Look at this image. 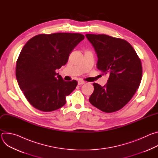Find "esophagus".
<instances>
[{
  "label": "esophagus",
  "instance_id": "34e87169",
  "mask_svg": "<svg viewBox=\"0 0 158 158\" xmlns=\"http://www.w3.org/2000/svg\"><path fill=\"white\" fill-rule=\"evenodd\" d=\"M85 83L84 81H82V80H79L78 81V85H82V84H84Z\"/></svg>",
  "mask_w": 158,
  "mask_h": 158
}]
</instances>
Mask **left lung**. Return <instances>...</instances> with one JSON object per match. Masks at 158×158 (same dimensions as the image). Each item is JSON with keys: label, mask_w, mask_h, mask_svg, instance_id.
Segmentation results:
<instances>
[{"label": "left lung", "mask_w": 158, "mask_h": 158, "mask_svg": "<svg viewBox=\"0 0 158 158\" xmlns=\"http://www.w3.org/2000/svg\"><path fill=\"white\" fill-rule=\"evenodd\" d=\"M98 60L97 68L109 76L104 86L94 83L89 98L92 105L105 112L123 108L138 89L143 69L140 59L126 40L105 34H86Z\"/></svg>", "instance_id": "1"}]
</instances>
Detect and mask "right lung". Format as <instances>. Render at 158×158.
I'll return each instance as SVG.
<instances>
[{"mask_svg":"<svg viewBox=\"0 0 158 158\" xmlns=\"http://www.w3.org/2000/svg\"><path fill=\"white\" fill-rule=\"evenodd\" d=\"M84 39L78 33L39 34L25 44L17 60L15 74L21 91L33 107L50 112L65 105V97L77 82L65 81L56 70L65 65Z\"/></svg>","mask_w":158,"mask_h":158,"instance_id":"add662e5","label":"right lung"}]
</instances>
